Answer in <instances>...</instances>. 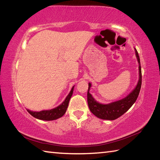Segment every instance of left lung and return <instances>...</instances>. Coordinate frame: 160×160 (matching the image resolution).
Instances as JSON below:
<instances>
[{
    "label": "left lung",
    "mask_w": 160,
    "mask_h": 160,
    "mask_svg": "<svg viewBox=\"0 0 160 160\" xmlns=\"http://www.w3.org/2000/svg\"><path fill=\"white\" fill-rule=\"evenodd\" d=\"M135 56H136L138 62L139 64V80L135 88L125 98L108 104H100L98 102H97L92 96V94L89 92V90L91 88V83H89L88 91V106L91 112L97 117L104 119V120H115V119L120 117L121 116H122L123 113H125L136 101L140 93V88H141L142 72L138 53L135 48Z\"/></svg>",
    "instance_id": "left-lung-1"
}]
</instances>
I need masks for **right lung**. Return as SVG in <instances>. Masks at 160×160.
Here are the masks:
<instances>
[{"mask_svg":"<svg viewBox=\"0 0 160 160\" xmlns=\"http://www.w3.org/2000/svg\"><path fill=\"white\" fill-rule=\"evenodd\" d=\"M73 89L74 86L72 88L71 90H70L68 95L66 97L64 102L61 104L59 105L58 107L54 108L53 109L41 111V112H32V111L28 109V112L32 116H34V118L40 119V120L53 121L61 118L65 114V113L66 112L67 108L68 107L69 101L70 98H71L72 92H73Z\"/></svg>","mask_w":160,"mask_h":160,"instance_id":"obj_1","label":"right lung"}]
</instances>
